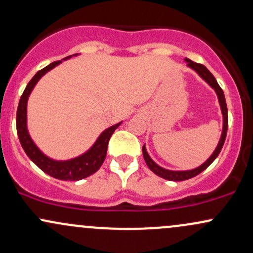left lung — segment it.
I'll return each mask as SVG.
<instances>
[{
    "mask_svg": "<svg viewBox=\"0 0 253 253\" xmlns=\"http://www.w3.org/2000/svg\"><path fill=\"white\" fill-rule=\"evenodd\" d=\"M186 62H187V66L188 67H191L194 71L197 72V73L199 74L205 82L208 83L213 90L216 91V93H217V97H218V102H220V105H221V110H222V115H223V129H222V135H221V139L218 141L217 144V148L215 149V151H213V154L208 158L207 161L203 163V165L201 166V167L196 168V169H192V170H184V171H174V170H168V169H165L162 167H160V166H157L156 163L154 162V161L151 160L149 156L148 151H146L145 149V145L143 146V155H144V160H145L146 165H148V167L150 168V170L154 171L155 174L158 176L163 177V179L166 180H170V181H184V180H187V179H191V177L198 175L199 173H202V171L205 170L208 167H209L210 165L215 161V158L218 156V154L221 152L222 150V146H223L224 144V140H226V135H227V128H228V110H227V104H226V98H224V93L223 91H222V88L220 87V85L217 84V82H216L215 77L212 76L211 73L209 72V69H208L205 66L201 65V63H197V62H193V61L186 59Z\"/></svg>",
    "mask_w": 253,
    "mask_h": 253,
    "instance_id": "left-lung-1",
    "label": "left lung"
}]
</instances>
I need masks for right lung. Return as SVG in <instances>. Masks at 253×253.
I'll return each mask as SVG.
<instances>
[{
  "label": "right lung",
  "mask_w": 253,
  "mask_h": 253,
  "mask_svg": "<svg viewBox=\"0 0 253 253\" xmlns=\"http://www.w3.org/2000/svg\"><path fill=\"white\" fill-rule=\"evenodd\" d=\"M71 56L65 57L69 59ZM62 61H55V62L50 63L49 66L44 67L41 71H38L35 74V77L30 80L27 84L26 88H25L24 93L20 97V102H19L18 110H16V131H18L19 140H20L21 146H23L24 151L29 156L30 160L35 163L37 167H40L44 173L49 174L50 176L55 177L59 180H69V181H78L84 177H87L92 174H95L101 166L103 165L105 155H107L108 143H109L110 137L121 125V122L114 125V126L109 127L102 133L93 144V146L88 150L87 152L82 156L73 158L69 161H54L51 158L46 157L40 151V149L35 145L31 137H30L29 132L26 128V105H27V98H29L30 93H31L32 88L37 84L38 80L41 79L46 72L50 71L57 66Z\"/></svg>",
  "instance_id": "1"
}]
</instances>
